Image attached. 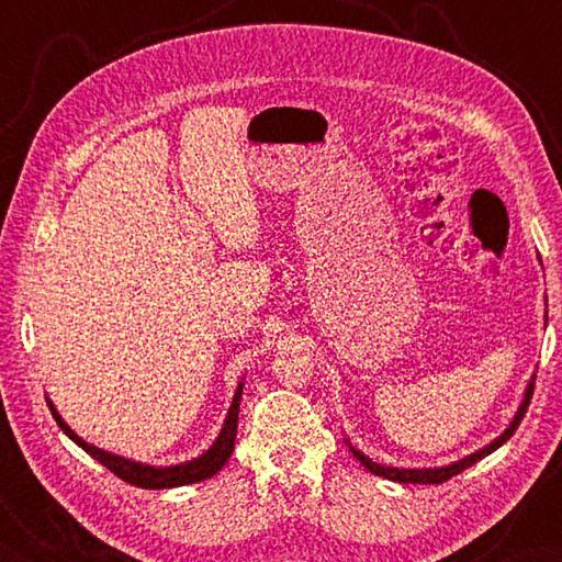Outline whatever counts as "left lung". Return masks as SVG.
<instances>
[{
    "instance_id": "1",
    "label": "left lung",
    "mask_w": 562,
    "mask_h": 562,
    "mask_svg": "<svg viewBox=\"0 0 562 562\" xmlns=\"http://www.w3.org/2000/svg\"><path fill=\"white\" fill-rule=\"evenodd\" d=\"M531 396H533V381H531L529 389H527V396H524V403L519 405V413L515 415V420H512V425L505 429V435H499L495 441H491V445L483 447L481 451L471 453V457H465V459H461V461H457V463H451V465H445V469H425V471H415V469H391V465H379V463H374L372 459H367L364 453L357 451L355 447H350V451L355 453V459L360 461L367 471H372L374 475H381V479H389V481H396V483H423V485H427V483H445V481L451 479V475H457V473L465 471V469H469V465H473L475 461H481L483 457H487V453H493L497 447H503L505 441H507L512 435H515V429L519 427L524 413H527V408H529Z\"/></svg>"
}]
</instances>
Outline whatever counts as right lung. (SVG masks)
<instances>
[{"mask_svg": "<svg viewBox=\"0 0 562 562\" xmlns=\"http://www.w3.org/2000/svg\"><path fill=\"white\" fill-rule=\"evenodd\" d=\"M241 389H236V396H234V403L229 408V415H226L224 420V427L222 432L217 437V441L202 453L200 459H193L188 463H181V465H169V469H154V465H142V463H135V461H127L123 457H115V453H109V451H101L97 447H91L83 441L81 437H77L71 429L67 427V423L59 417V413L55 411V405L47 401V405H50V413L57 420L59 429L71 439L77 441V445L89 453V457H93L97 461H101L105 469H109L111 473H115L117 479H123L125 483L130 485H137V487H145V491H164V487H178V485H188V483H198V481H205V479H212L214 473L222 471V465L229 461L232 451H234V441H236V425H238V403H241Z\"/></svg>", "mask_w": 562, "mask_h": 562, "instance_id": "add662e5", "label": "right lung"}]
</instances>
